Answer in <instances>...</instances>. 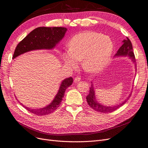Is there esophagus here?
Listing matches in <instances>:
<instances>
[{
    "label": "esophagus",
    "mask_w": 148,
    "mask_h": 148,
    "mask_svg": "<svg viewBox=\"0 0 148 148\" xmlns=\"http://www.w3.org/2000/svg\"><path fill=\"white\" fill-rule=\"evenodd\" d=\"M81 77H78V76L75 77L74 78V82H75V83L78 82L79 81H81Z\"/></svg>",
    "instance_id": "1"
}]
</instances>
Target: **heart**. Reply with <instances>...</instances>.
<instances>
[{
	"instance_id": "heart-1",
	"label": "heart",
	"mask_w": 148,
	"mask_h": 148,
	"mask_svg": "<svg viewBox=\"0 0 148 148\" xmlns=\"http://www.w3.org/2000/svg\"><path fill=\"white\" fill-rule=\"evenodd\" d=\"M113 50L112 40L98 33L84 32L75 35L69 41V49L63 53L65 64L76 67L82 61L86 71L95 73L107 65Z\"/></svg>"
}]
</instances>
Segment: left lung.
I'll return each instance as SVG.
<instances>
[{
	"label": "left lung",
	"mask_w": 148,
	"mask_h": 148,
	"mask_svg": "<svg viewBox=\"0 0 148 148\" xmlns=\"http://www.w3.org/2000/svg\"><path fill=\"white\" fill-rule=\"evenodd\" d=\"M123 42V44L122 45V46L119 48V49L118 50V51L116 54V56H128L130 58H132L133 59V61L134 62L135 58H134V54L133 53L132 42H131L130 40L128 37H126V40H124ZM94 94L95 93H94V87H93L92 85L91 87H90L89 93H88V94L86 97L87 102L88 105H89L92 108L94 109V110L99 112L105 113L112 112L113 111L116 110H117L121 106H122L123 104H125L126 101L129 99V98H127V99L125 100L124 102H123L119 105H116V106L107 107L103 106V105H101L97 102ZM130 97V96H129V97Z\"/></svg>",
	"instance_id": "obj_1"
}]
</instances>
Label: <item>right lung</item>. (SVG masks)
Wrapping results in <instances>:
<instances>
[{
	"mask_svg": "<svg viewBox=\"0 0 148 148\" xmlns=\"http://www.w3.org/2000/svg\"><path fill=\"white\" fill-rule=\"evenodd\" d=\"M67 28L65 27H38L33 29L16 46L13 55L16 58L32 50L52 49L64 36ZM73 82V79H64L54 100L47 107L40 109H32L23 106L28 111L36 115H45L53 112L60 105L65 91Z\"/></svg>",
	"mask_w": 148,
	"mask_h": 148,
	"instance_id": "obj_1",
	"label": "right lung"
}]
</instances>
